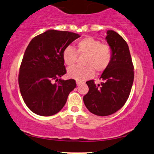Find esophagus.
Instances as JSON below:
<instances>
[{"instance_id":"obj_1","label":"esophagus","mask_w":154,"mask_h":154,"mask_svg":"<svg viewBox=\"0 0 154 154\" xmlns=\"http://www.w3.org/2000/svg\"><path fill=\"white\" fill-rule=\"evenodd\" d=\"M76 84H77V86H80L81 84H82V82H76Z\"/></svg>"}]
</instances>
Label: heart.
<instances>
[{
  "label": "heart",
  "mask_w": 154,
  "mask_h": 154,
  "mask_svg": "<svg viewBox=\"0 0 154 154\" xmlns=\"http://www.w3.org/2000/svg\"><path fill=\"white\" fill-rule=\"evenodd\" d=\"M78 54L85 56L83 64L85 67L74 66L68 68L69 77L79 82H84L93 77L94 70L103 72L111 63L112 50L108 45L102 44L99 40L92 37L84 38L76 44V51L68 46L63 51L64 63L68 66H72L76 63Z\"/></svg>",
  "instance_id": "obj_1"
}]
</instances>
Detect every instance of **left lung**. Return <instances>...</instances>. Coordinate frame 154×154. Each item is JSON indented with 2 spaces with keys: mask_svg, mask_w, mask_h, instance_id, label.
Listing matches in <instances>:
<instances>
[{
  "mask_svg": "<svg viewBox=\"0 0 154 154\" xmlns=\"http://www.w3.org/2000/svg\"><path fill=\"white\" fill-rule=\"evenodd\" d=\"M105 39L112 50L111 63L100 76L101 84L86 82L89 91L83 99L87 109L100 116L113 114L124 106L134 81V66L125 40L113 30L107 31Z\"/></svg>",
  "mask_w": 154,
  "mask_h": 154,
  "instance_id": "1",
  "label": "left lung"
}]
</instances>
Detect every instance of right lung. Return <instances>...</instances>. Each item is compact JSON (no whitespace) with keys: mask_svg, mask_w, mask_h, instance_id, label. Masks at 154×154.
Listing matches in <instances>:
<instances>
[{"mask_svg":"<svg viewBox=\"0 0 154 154\" xmlns=\"http://www.w3.org/2000/svg\"><path fill=\"white\" fill-rule=\"evenodd\" d=\"M79 37L68 31L49 30L33 38L27 46L20 65L19 86L26 105L35 114L57 113L76 87L74 79L60 77L66 73L63 50Z\"/></svg>","mask_w":154,"mask_h":154,"instance_id":"1","label":"right lung"}]
</instances>
